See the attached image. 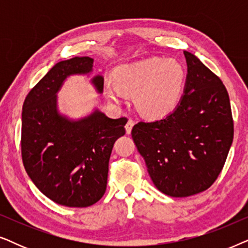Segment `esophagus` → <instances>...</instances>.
<instances>
[{
    "label": "esophagus",
    "instance_id": "34e87169",
    "mask_svg": "<svg viewBox=\"0 0 248 248\" xmlns=\"http://www.w3.org/2000/svg\"><path fill=\"white\" fill-rule=\"evenodd\" d=\"M134 126V122L132 120H128L126 125H125V131H126V134H131L132 128Z\"/></svg>",
    "mask_w": 248,
    "mask_h": 248
}]
</instances>
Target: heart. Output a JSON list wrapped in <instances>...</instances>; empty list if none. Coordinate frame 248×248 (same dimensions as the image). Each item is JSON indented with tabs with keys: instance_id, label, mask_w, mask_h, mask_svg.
<instances>
[{
	"instance_id": "obj_1",
	"label": "heart",
	"mask_w": 248,
	"mask_h": 248,
	"mask_svg": "<svg viewBox=\"0 0 248 248\" xmlns=\"http://www.w3.org/2000/svg\"><path fill=\"white\" fill-rule=\"evenodd\" d=\"M185 80L186 71L178 61L150 57L117 67L114 80L105 81L104 93L116 105L125 99V93L134 96L139 113L155 120L177 107Z\"/></svg>"
}]
</instances>
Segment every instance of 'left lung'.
I'll return each mask as SVG.
<instances>
[{
    "instance_id": "left-lung-1",
    "label": "left lung",
    "mask_w": 248,
    "mask_h": 248,
    "mask_svg": "<svg viewBox=\"0 0 248 248\" xmlns=\"http://www.w3.org/2000/svg\"><path fill=\"white\" fill-rule=\"evenodd\" d=\"M187 76L172 113L139 122L132 138L155 187L172 198L208 189L225 165L233 139L229 96L222 81L184 50Z\"/></svg>"
}]
</instances>
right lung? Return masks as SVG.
<instances>
[{
  "label": "right lung",
  "mask_w": 248,
  "mask_h": 248,
  "mask_svg": "<svg viewBox=\"0 0 248 248\" xmlns=\"http://www.w3.org/2000/svg\"><path fill=\"white\" fill-rule=\"evenodd\" d=\"M93 59L73 57L56 63L30 90L22 107L21 154L27 174L57 204L86 208L103 198L115 141L125 134L126 118H109L98 108L87 116L62 114L57 93L67 78L93 73ZM99 94L104 77L90 80Z\"/></svg>",
  "instance_id": "right-lung-1"
}]
</instances>
